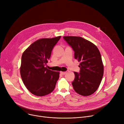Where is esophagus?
Instances as JSON below:
<instances>
[{
    "label": "esophagus",
    "instance_id": "1",
    "mask_svg": "<svg viewBox=\"0 0 124 124\" xmlns=\"http://www.w3.org/2000/svg\"><path fill=\"white\" fill-rule=\"evenodd\" d=\"M60 73L62 75H65V74H66V72H60Z\"/></svg>",
    "mask_w": 124,
    "mask_h": 124
}]
</instances>
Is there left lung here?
<instances>
[{
    "mask_svg": "<svg viewBox=\"0 0 124 124\" xmlns=\"http://www.w3.org/2000/svg\"><path fill=\"white\" fill-rule=\"evenodd\" d=\"M63 38L75 52V59L80 62V73L74 72V90L83 96L93 94L99 87L104 74L99 50L94 44L81 37L67 36Z\"/></svg>",
    "mask_w": 124,
    "mask_h": 124,
    "instance_id": "8db88e82",
    "label": "left lung"
}]
</instances>
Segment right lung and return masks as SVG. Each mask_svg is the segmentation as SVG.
Returning <instances> with one entry per match:
<instances>
[{
	"mask_svg": "<svg viewBox=\"0 0 124 124\" xmlns=\"http://www.w3.org/2000/svg\"><path fill=\"white\" fill-rule=\"evenodd\" d=\"M61 37L38 39L22 54L20 75L24 84L32 94L44 96L51 93L55 87L60 73L48 69L45 66Z\"/></svg>",
	"mask_w": 124,
	"mask_h": 124,
	"instance_id": "1",
	"label": "right lung"
}]
</instances>
